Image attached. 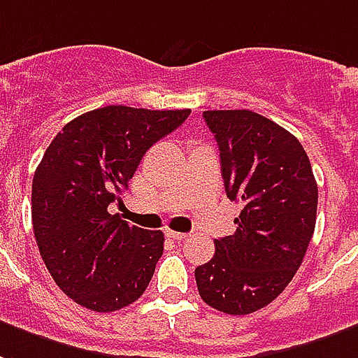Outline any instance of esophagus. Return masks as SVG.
<instances>
[{
    "label": "esophagus",
    "mask_w": 358,
    "mask_h": 358,
    "mask_svg": "<svg viewBox=\"0 0 358 358\" xmlns=\"http://www.w3.org/2000/svg\"><path fill=\"white\" fill-rule=\"evenodd\" d=\"M165 235L166 237H169V239H172V241H184L187 237L186 233H180V231H171V229H166L165 231Z\"/></svg>",
    "instance_id": "obj_1"
}]
</instances>
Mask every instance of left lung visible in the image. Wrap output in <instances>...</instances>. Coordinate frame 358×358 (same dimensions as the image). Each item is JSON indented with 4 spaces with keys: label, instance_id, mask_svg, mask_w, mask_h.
Instances as JSON below:
<instances>
[{
    "label": "left lung",
    "instance_id": "1",
    "mask_svg": "<svg viewBox=\"0 0 358 358\" xmlns=\"http://www.w3.org/2000/svg\"><path fill=\"white\" fill-rule=\"evenodd\" d=\"M220 148L227 197L243 203L233 235L214 239L213 260L195 269L201 298L227 315H248L279 296L303 262L319 189L303 145L250 110L203 113Z\"/></svg>",
    "mask_w": 358,
    "mask_h": 358
}]
</instances>
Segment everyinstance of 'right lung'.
<instances>
[{"mask_svg": "<svg viewBox=\"0 0 358 358\" xmlns=\"http://www.w3.org/2000/svg\"><path fill=\"white\" fill-rule=\"evenodd\" d=\"M189 113L106 106L64 125L43 153L31 182L34 235L58 288L79 306L117 311L150 285L165 235L129 226L108 205Z\"/></svg>", "mask_w": 358, "mask_h": 358, "instance_id": "obj_1", "label": "right lung"}]
</instances>
